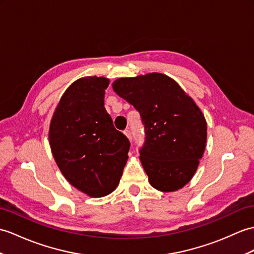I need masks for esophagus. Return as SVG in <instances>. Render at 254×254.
<instances>
[{"mask_svg": "<svg viewBox=\"0 0 254 254\" xmlns=\"http://www.w3.org/2000/svg\"><path fill=\"white\" fill-rule=\"evenodd\" d=\"M123 133H125V134L127 135V137L129 140L132 139V135H131V131H129V129H126V131L123 132Z\"/></svg>", "mask_w": 254, "mask_h": 254, "instance_id": "34e87169", "label": "esophagus"}]
</instances>
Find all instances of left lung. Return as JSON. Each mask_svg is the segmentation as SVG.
I'll return each instance as SVG.
<instances>
[{"label":"left lung","instance_id":"obj_1","mask_svg":"<svg viewBox=\"0 0 254 254\" xmlns=\"http://www.w3.org/2000/svg\"><path fill=\"white\" fill-rule=\"evenodd\" d=\"M114 91L134 106L145 127L139 159L152 187L175 191L191 180L207 141L201 110L176 82L162 73L121 78Z\"/></svg>","mask_w":254,"mask_h":254}]
</instances>
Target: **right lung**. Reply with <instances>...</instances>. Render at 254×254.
<instances>
[{
	"instance_id": "right-lung-1",
	"label": "right lung",
	"mask_w": 254,
	"mask_h": 254,
	"mask_svg": "<svg viewBox=\"0 0 254 254\" xmlns=\"http://www.w3.org/2000/svg\"><path fill=\"white\" fill-rule=\"evenodd\" d=\"M109 80L87 76L64 93L50 126V145L66 180L91 197L116 190L127 160L129 140L116 129L104 107Z\"/></svg>"
}]
</instances>
